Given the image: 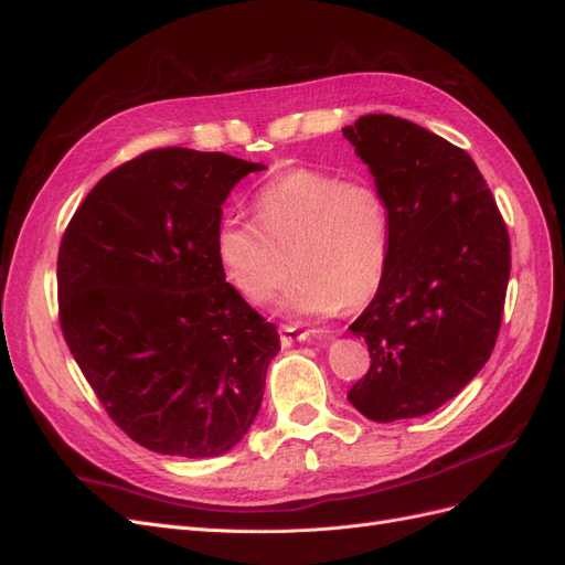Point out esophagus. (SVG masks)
<instances>
[{"mask_svg": "<svg viewBox=\"0 0 565 565\" xmlns=\"http://www.w3.org/2000/svg\"><path fill=\"white\" fill-rule=\"evenodd\" d=\"M309 339H311L309 330L295 328V324H282L280 328V344L282 347H292L295 341H309Z\"/></svg>", "mask_w": 565, "mask_h": 565, "instance_id": "1", "label": "esophagus"}]
</instances>
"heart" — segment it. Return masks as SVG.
<instances>
[{
  "label": "heart",
  "mask_w": 565,
  "mask_h": 565,
  "mask_svg": "<svg viewBox=\"0 0 565 565\" xmlns=\"http://www.w3.org/2000/svg\"><path fill=\"white\" fill-rule=\"evenodd\" d=\"M259 226L224 218L216 259L228 282L252 303H264L289 276L282 306L297 316L358 309L384 278L391 249V210L367 179H341L297 167L262 185L254 198Z\"/></svg>",
  "instance_id": "b5f03b06"
}]
</instances>
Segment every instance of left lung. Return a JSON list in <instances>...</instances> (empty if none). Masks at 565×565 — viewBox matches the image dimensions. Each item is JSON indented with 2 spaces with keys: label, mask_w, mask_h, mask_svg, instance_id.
<instances>
[{
  "label": "left lung",
  "mask_w": 565,
  "mask_h": 565,
  "mask_svg": "<svg viewBox=\"0 0 565 565\" xmlns=\"http://www.w3.org/2000/svg\"><path fill=\"white\" fill-rule=\"evenodd\" d=\"M344 131L391 210L384 278L351 324L370 370L349 391L372 422L429 415L465 388L500 334L511 245L467 150L409 119L363 115Z\"/></svg>",
  "instance_id": "obj_1"
}]
</instances>
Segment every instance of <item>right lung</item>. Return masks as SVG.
<instances>
[{"label":"right lung","instance_id":"1","mask_svg":"<svg viewBox=\"0 0 565 565\" xmlns=\"http://www.w3.org/2000/svg\"><path fill=\"white\" fill-rule=\"evenodd\" d=\"M226 152L158 148L100 179L58 249V320L110 419L139 446L216 457L249 431L273 322L226 282L221 204L249 172Z\"/></svg>","mask_w":565,"mask_h":565}]
</instances>
